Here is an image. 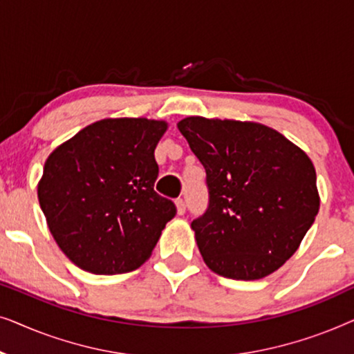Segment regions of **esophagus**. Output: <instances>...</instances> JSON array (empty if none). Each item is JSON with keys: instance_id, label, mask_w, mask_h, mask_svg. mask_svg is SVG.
Returning <instances> with one entry per match:
<instances>
[{"instance_id": "1", "label": "esophagus", "mask_w": 354, "mask_h": 354, "mask_svg": "<svg viewBox=\"0 0 354 354\" xmlns=\"http://www.w3.org/2000/svg\"><path fill=\"white\" fill-rule=\"evenodd\" d=\"M176 206H177V212L178 214H185V211H187V205H185V201L182 200V198H178V200L176 201Z\"/></svg>"}]
</instances>
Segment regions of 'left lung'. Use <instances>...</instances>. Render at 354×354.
Returning a JSON list of instances; mask_svg holds the SVG:
<instances>
[{"label":"left lung","instance_id":"obj_1","mask_svg":"<svg viewBox=\"0 0 354 354\" xmlns=\"http://www.w3.org/2000/svg\"><path fill=\"white\" fill-rule=\"evenodd\" d=\"M177 127L206 171L209 201L192 222L206 266L234 280L272 274L316 219L311 159L261 124L196 115Z\"/></svg>","mask_w":354,"mask_h":354}]
</instances>
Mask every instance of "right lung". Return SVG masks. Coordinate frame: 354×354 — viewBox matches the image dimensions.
<instances>
[{
    "label": "right lung",
    "mask_w": 354,
    "mask_h": 354,
    "mask_svg": "<svg viewBox=\"0 0 354 354\" xmlns=\"http://www.w3.org/2000/svg\"><path fill=\"white\" fill-rule=\"evenodd\" d=\"M167 124L103 119L48 156L38 201L56 243L75 266L114 275L138 269L177 214L154 192V148Z\"/></svg>",
    "instance_id": "right-lung-1"
}]
</instances>
